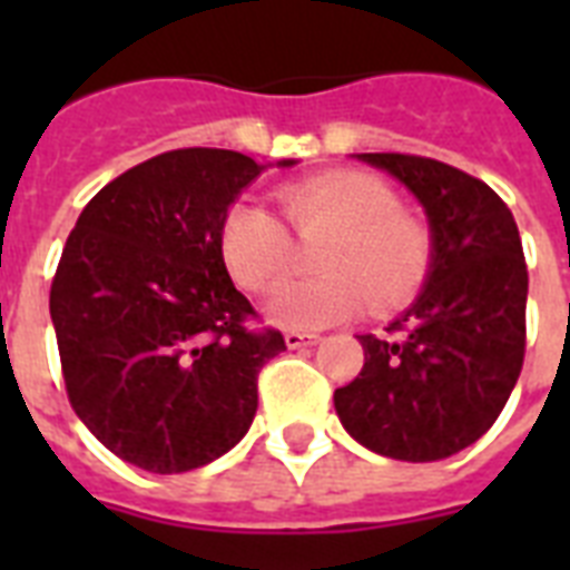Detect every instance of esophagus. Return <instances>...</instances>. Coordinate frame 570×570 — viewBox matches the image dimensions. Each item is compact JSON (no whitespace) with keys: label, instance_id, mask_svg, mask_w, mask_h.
I'll use <instances>...</instances> for the list:
<instances>
[{"label":"esophagus","instance_id":"34e87169","mask_svg":"<svg viewBox=\"0 0 570 570\" xmlns=\"http://www.w3.org/2000/svg\"><path fill=\"white\" fill-rule=\"evenodd\" d=\"M284 340L289 348H304L316 346V343H320V334H311V331H286Z\"/></svg>","mask_w":570,"mask_h":570}]
</instances>
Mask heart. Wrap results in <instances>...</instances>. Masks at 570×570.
Listing matches in <instances>:
<instances>
[{"label":"heart","mask_w":570,"mask_h":570,"mask_svg":"<svg viewBox=\"0 0 570 570\" xmlns=\"http://www.w3.org/2000/svg\"><path fill=\"white\" fill-rule=\"evenodd\" d=\"M277 204L302 239L328 233L316 281L289 284L268 302V316L286 328H322L348 320L373 302L393 311L411 302L432 268V233L399 209L396 191L364 171H328L277 189ZM224 266L245 289L272 293L293 275V233L272 209L236 204L222 227Z\"/></svg>","instance_id":"obj_1"}]
</instances>
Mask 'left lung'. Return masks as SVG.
<instances>
[{"mask_svg":"<svg viewBox=\"0 0 570 570\" xmlns=\"http://www.w3.org/2000/svg\"><path fill=\"white\" fill-rule=\"evenodd\" d=\"M423 204L432 268L387 328L361 334L364 366L334 390L340 423L366 450L441 461L494 425L527 352V259L512 209L491 186L438 159L361 154Z\"/></svg>","mask_w":570,"mask_h":570,"instance_id":"left-lung-1","label":"left lung"}]
</instances>
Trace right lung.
I'll return each mask as SVG.
<instances>
[{
	"label": "right lung",
	"instance_id": "obj_1",
	"mask_svg": "<svg viewBox=\"0 0 570 570\" xmlns=\"http://www.w3.org/2000/svg\"><path fill=\"white\" fill-rule=\"evenodd\" d=\"M259 171L236 150H168L102 186L67 236L49 289L67 399L136 468L186 473L233 450L286 348L248 328L222 257L227 209Z\"/></svg>",
	"mask_w": 570,
	"mask_h": 570
}]
</instances>
